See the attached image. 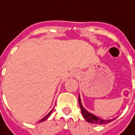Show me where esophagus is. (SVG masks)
<instances>
[{
    "label": "esophagus",
    "instance_id": "1",
    "mask_svg": "<svg viewBox=\"0 0 135 135\" xmlns=\"http://www.w3.org/2000/svg\"><path fill=\"white\" fill-rule=\"evenodd\" d=\"M75 74H76H76H78V73H77V72H76V73Z\"/></svg>",
    "mask_w": 135,
    "mask_h": 135
}]
</instances>
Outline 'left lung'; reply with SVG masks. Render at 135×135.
Wrapping results in <instances>:
<instances>
[{
  "label": "left lung",
  "instance_id": "obj_1",
  "mask_svg": "<svg viewBox=\"0 0 135 135\" xmlns=\"http://www.w3.org/2000/svg\"><path fill=\"white\" fill-rule=\"evenodd\" d=\"M79 106H80V108H81V111H82V113L84 118L85 119V120L87 121L89 123H92V124H106L109 122L113 121L114 119H108V120H106V119H103L100 118L98 116H97L96 115H94L93 113H90L89 111L85 109V108L83 107V105L82 104V102H81V99H80V96L79 95Z\"/></svg>",
  "mask_w": 135,
  "mask_h": 135
}]
</instances>
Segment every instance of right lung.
I'll return each instance as SVG.
<instances>
[{"instance_id": "right-lung-1", "label": "right lung", "mask_w": 135, "mask_h": 135, "mask_svg": "<svg viewBox=\"0 0 135 135\" xmlns=\"http://www.w3.org/2000/svg\"><path fill=\"white\" fill-rule=\"evenodd\" d=\"M53 109H52V110H50V112L47 113L46 116H45V117H43V118H42V119H40V120L39 121V122H44L45 120H46V119H47V118H48V117L50 116V114H51V113H52V111H53Z\"/></svg>"}]
</instances>
